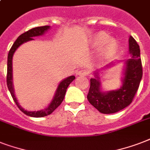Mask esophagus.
Instances as JSON below:
<instances>
[{"label": "esophagus", "mask_w": 150, "mask_h": 150, "mask_svg": "<svg viewBox=\"0 0 150 150\" xmlns=\"http://www.w3.org/2000/svg\"><path fill=\"white\" fill-rule=\"evenodd\" d=\"M87 74H88V73H87L86 71H83V70L79 71H78V73H77V75H83V76H86V75H87Z\"/></svg>", "instance_id": "esophagus-1"}]
</instances>
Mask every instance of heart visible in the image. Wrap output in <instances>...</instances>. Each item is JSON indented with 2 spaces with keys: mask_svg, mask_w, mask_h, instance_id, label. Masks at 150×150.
<instances>
[{
  "mask_svg": "<svg viewBox=\"0 0 150 150\" xmlns=\"http://www.w3.org/2000/svg\"><path fill=\"white\" fill-rule=\"evenodd\" d=\"M92 45L96 48L100 47L103 45L102 48V55L107 56L115 51L117 48V42L113 38L107 39L106 34L98 33L92 40Z\"/></svg>",
  "mask_w": 150,
  "mask_h": 150,
  "instance_id": "obj_1",
  "label": "heart"
}]
</instances>
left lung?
Wrapping results in <instances>:
<instances>
[{"instance_id":"8db88e82","label":"left lung","mask_w":150,"mask_h":150,"mask_svg":"<svg viewBox=\"0 0 150 150\" xmlns=\"http://www.w3.org/2000/svg\"><path fill=\"white\" fill-rule=\"evenodd\" d=\"M129 51L132 57L126 61L123 84L121 89L109 92L100 91L98 72L96 77L90 79V88L87 99L103 114H114L128 107L132 102L142 77V61L139 46L132 36L129 37Z\"/></svg>"}]
</instances>
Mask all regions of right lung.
<instances>
[{"mask_svg":"<svg viewBox=\"0 0 150 150\" xmlns=\"http://www.w3.org/2000/svg\"><path fill=\"white\" fill-rule=\"evenodd\" d=\"M50 28L49 25H44V26H40V27H36L33 29H29V31L25 32L24 33H22V35H20L18 39L15 40L14 44L12 45L11 48L9 50L8 56V68H7V86L8 88L10 91V93L12 96L13 100L15 102L16 105L19 108L20 110L22 111L25 114H26L28 116L33 117H42L47 116L49 114L54 112V110L56 108L61 105L62 101L64 100V96H65L66 90L68 86L70 85V83L72 82L73 80L75 79V77L74 75L69 76L65 79H64L63 81H61V83L59 84L57 91L55 93L54 97L50 105L48 106L46 109L43 110H39V111H27L25 110L18 103L17 100L15 98V94H14V89H13V85H12V57L15 50H17V48L19 47L21 44L25 43L27 41L33 40L35 36H38L43 35L46 31H47L48 29Z\"/></svg>","mask_w":150,"mask_h":150,"instance_id":"right-lung-1","label":"right lung"}]
</instances>
